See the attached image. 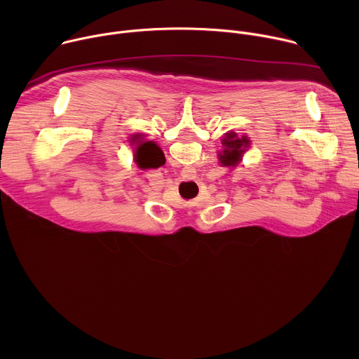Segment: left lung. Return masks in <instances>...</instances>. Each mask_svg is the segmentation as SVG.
Returning a JSON list of instances; mask_svg holds the SVG:
<instances>
[{
  "instance_id": "left-lung-1",
  "label": "left lung",
  "mask_w": 359,
  "mask_h": 359,
  "mask_svg": "<svg viewBox=\"0 0 359 359\" xmlns=\"http://www.w3.org/2000/svg\"><path fill=\"white\" fill-rule=\"evenodd\" d=\"M222 144L223 150L219 153V161L222 166L236 168L243 161L244 151L250 146V139L247 136L238 137L237 133L229 132L222 140Z\"/></svg>"
}]
</instances>
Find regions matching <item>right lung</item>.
Listing matches in <instances>:
<instances>
[{
  "instance_id": "add662e5",
  "label": "right lung",
  "mask_w": 359,
  "mask_h": 359,
  "mask_svg": "<svg viewBox=\"0 0 359 359\" xmlns=\"http://www.w3.org/2000/svg\"><path fill=\"white\" fill-rule=\"evenodd\" d=\"M140 139L137 135L132 139L136 140ZM139 144L136 146L135 150V162L140 169H155L159 168L161 165V153L155 143L151 142H137Z\"/></svg>"
}]
</instances>
